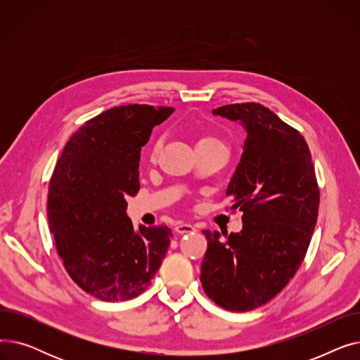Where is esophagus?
<instances>
[{"label": "esophagus", "instance_id": "34e87169", "mask_svg": "<svg viewBox=\"0 0 360 360\" xmlns=\"http://www.w3.org/2000/svg\"><path fill=\"white\" fill-rule=\"evenodd\" d=\"M175 232L181 233V235H184V233H193V232H195V228H194L193 224H190V223H178L175 226Z\"/></svg>", "mask_w": 360, "mask_h": 360}]
</instances>
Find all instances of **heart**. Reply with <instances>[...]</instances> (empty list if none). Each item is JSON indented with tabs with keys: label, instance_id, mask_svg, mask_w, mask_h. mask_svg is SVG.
Returning <instances> with one entry per match:
<instances>
[{
	"label": "heart",
	"instance_id": "b5f03b06",
	"mask_svg": "<svg viewBox=\"0 0 360 360\" xmlns=\"http://www.w3.org/2000/svg\"><path fill=\"white\" fill-rule=\"evenodd\" d=\"M217 143H221V140L217 136H214V134H205V136H201L198 139V144H217Z\"/></svg>",
	"mask_w": 360,
	"mask_h": 360
}]
</instances>
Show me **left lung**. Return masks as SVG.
<instances>
[{
	"mask_svg": "<svg viewBox=\"0 0 360 360\" xmlns=\"http://www.w3.org/2000/svg\"><path fill=\"white\" fill-rule=\"evenodd\" d=\"M213 115L240 121L248 132L226 190L243 226L231 235L202 231L200 280L216 305L245 312L267 304L299 270L316 224L319 188L305 139L269 108L224 105Z\"/></svg>",
	"mask_w": 360,
	"mask_h": 360,
	"instance_id": "obj_1",
	"label": "left lung"
}]
</instances>
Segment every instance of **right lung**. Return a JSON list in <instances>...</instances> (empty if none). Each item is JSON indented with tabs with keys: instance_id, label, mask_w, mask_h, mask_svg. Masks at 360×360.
<instances>
[{
	"instance_id": "1",
	"label": "right lung",
	"mask_w": 360,
	"mask_h": 360,
	"mask_svg": "<svg viewBox=\"0 0 360 360\" xmlns=\"http://www.w3.org/2000/svg\"><path fill=\"white\" fill-rule=\"evenodd\" d=\"M169 106L124 105L84 122L64 147L48 190V220L70 277L91 296L122 302L143 293L170 245L167 226L127 217L140 190L141 147Z\"/></svg>"
}]
</instances>
